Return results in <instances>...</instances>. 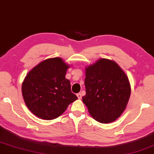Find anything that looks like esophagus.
Segmentation results:
<instances>
[{
	"mask_svg": "<svg viewBox=\"0 0 154 154\" xmlns=\"http://www.w3.org/2000/svg\"><path fill=\"white\" fill-rule=\"evenodd\" d=\"M77 96L78 99H82V94L81 93H77Z\"/></svg>",
	"mask_w": 154,
	"mask_h": 154,
	"instance_id": "34e87169",
	"label": "esophagus"
}]
</instances>
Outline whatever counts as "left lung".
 <instances>
[{"label":"left lung","mask_w":154,"mask_h":154,"mask_svg":"<svg viewBox=\"0 0 154 154\" xmlns=\"http://www.w3.org/2000/svg\"><path fill=\"white\" fill-rule=\"evenodd\" d=\"M86 94L82 101L99 123L114 121L125 110L131 94L129 79L114 61L101 59L86 68Z\"/></svg>","instance_id":"left-lung-1"}]
</instances>
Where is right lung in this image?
<instances>
[{
  "label": "right lung",
  "instance_id": "1",
  "mask_svg": "<svg viewBox=\"0 0 154 154\" xmlns=\"http://www.w3.org/2000/svg\"><path fill=\"white\" fill-rule=\"evenodd\" d=\"M68 65L60 57L40 62L25 77L22 93L29 110L39 118L52 120L77 99L65 75Z\"/></svg>",
  "mask_w": 154,
  "mask_h": 154
}]
</instances>
